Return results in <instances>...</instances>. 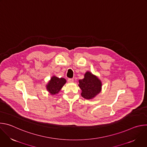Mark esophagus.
Wrapping results in <instances>:
<instances>
[{
  "label": "esophagus",
  "instance_id": "1",
  "mask_svg": "<svg viewBox=\"0 0 147 147\" xmlns=\"http://www.w3.org/2000/svg\"><path fill=\"white\" fill-rule=\"evenodd\" d=\"M67 81H68L69 82H73L74 81V79H73V78H68Z\"/></svg>",
  "mask_w": 147,
  "mask_h": 147
}]
</instances>
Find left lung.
Listing matches in <instances>:
<instances>
[{
	"label": "left lung",
	"mask_w": 147,
	"mask_h": 147,
	"mask_svg": "<svg viewBox=\"0 0 147 147\" xmlns=\"http://www.w3.org/2000/svg\"><path fill=\"white\" fill-rule=\"evenodd\" d=\"M78 82V86L81 90V95L86 99H92L101 92V81L89 71L84 74V78L80 80Z\"/></svg>",
	"instance_id": "obj_1"
}]
</instances>
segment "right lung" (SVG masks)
I'll return each mask as SVG.
<instances>
[{
  "instance_id": "right-lung-1",
  "label": "right lung",
  "mask_w": 147,
  "mask_h": 147,
  "mask_svg": "<svg viewBox=\"0 0 147 147\" xmlns=\"http://www.w3.org/2000/svg\"><path fill=\"white\" fill-rule=\"evenodd\" d=\"M66 82V80L65 78H59L53 76L51 78V80L46 85V88L49 93L52 95H56L60 92Z\"/></svg>"
}]
</instances>
